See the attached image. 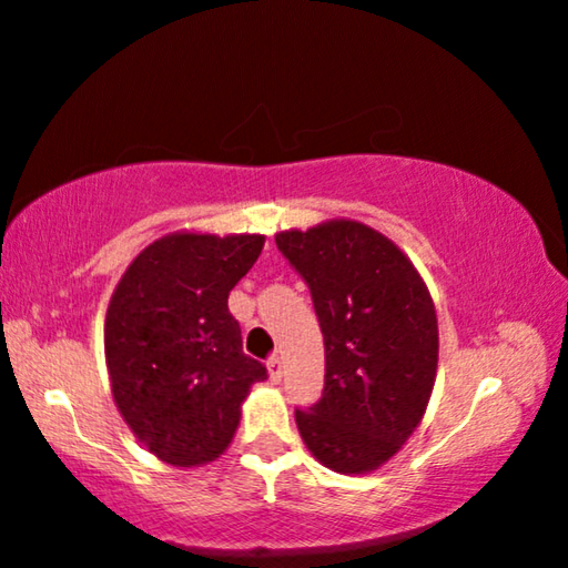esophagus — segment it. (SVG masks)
<instances>
[{
  "label": "esophagus",
  "mask_w": 568,
  "mask_h": 568,
  "mask_svg": "<svg viewBox=\"0 0 568 568\" xmlns=\"http://www.w3.org/2000/svg\"><path fill=\"white\" fill-rule=\"evenodd\" d=\"M267 371H271V381L273 383H281V378H283V361H281V355H271V358H267Z\"/></svg>",
  "instance_id": "esophagus-1"
}]
</instances>
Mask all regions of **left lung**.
Segmentation results:
<instances>
[{
    "label": "left lung",
    "mask_w": 568,
    "mask_h": 568,
    "mask_svg": "<svg viewBox=\"0 0 568 568\" xmlns=\"http://www.w3.org/2000/svg\"><path fill=\"white\" fill-rule=\"evenodd\" d=\"M303 277L325 345L323 396L295 408L313 456L365 474L396 454L428 406L438 365L434 301L400 250L353 220L275 235Z\"/></svg>",
    "instance_id": "obj_1"
}]
</instances>
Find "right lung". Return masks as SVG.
Wrapping results in <instances>:
<instances>
[{
  "label": "right lung",
  "mask_w": 568,
  "mask_h": 568,
  "mask_svg": "<svg viewBox=\"0 0 568 568\" xmlns=\"http://www.w3.org/2000/svg\"><path fill=\"white\" fill-rule=\"evenodd\" d=\"M263 235L178 233L134 257L104 321V355L122 418L172 466L217 458L240 403L267 368L243 353L227 295L261 255Z\"/></svg>",
  "instance_id": "1"
}]
</instances>
